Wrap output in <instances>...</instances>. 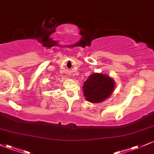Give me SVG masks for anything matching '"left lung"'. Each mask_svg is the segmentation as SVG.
<instances>
[{
  "mask_svg": "<svg viewBox=\"0 0 154 154\" xmlns=\"http://www.w3.org/2000/svg\"><path fill=\"white\" fill-rule=\"evenodd\" d=\"M88 102L99 103L111 96L115 88V81L107 74L94 73L89 76L82 86Z\"/></svg>",
  "mask_w": 154,
  "mask_h": 154,
  "instance_id": "1",
  "label": "left lung"
}]
</instances>
